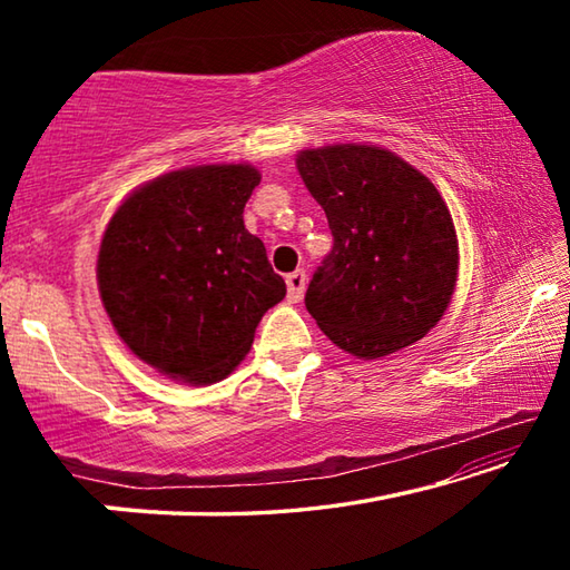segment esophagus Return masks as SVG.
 <instances>
[{
	"label": "esophagus",
	"instance_id": "obj_1",
	"mask_svg": "<svg viewBox=\"0 0 570 570\" xmlns=\"http://www.w3.org/2000/svg\"><path fill=\"white\" fill-rule=\"evenodd\" d=\"M286 288H288V302H302L304 288H306V272L296 268V272L286 274Z\"/></svg>",
	"mask_w": 570,
	"mask_h": 570
}]
</instances>
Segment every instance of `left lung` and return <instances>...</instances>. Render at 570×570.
Instances as JSON below:
<instances>
[{"label": "left lung", "instance_id": "1", "mask_svg": "<svg viewBox=\"0 0 570 570\" xmlns=\"http://www.w3.org/2000/svg\"><path fill=\"white\" fill-rule=\"evenodd\" d=\"M334 248L306 288L320 330L356 360L420 342L455 294L460 250L450 208L397 153L334 142L296 153Z\"/></svg>", "mask_w": 570, "mask_h": 570}]
</instances>
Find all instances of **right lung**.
<instances>
[{
	"mask_svg": "<svg viewBox=\"0 0 570 570\" xmlns=\"http://www.w3.org/2000/svg\"><path fill=\"white\" fill-rule=\"evenodd\" d=\"M258 183L250 163L170 170L128 193L105 226L102 306L122 344L163 377L226 380L286 296L262 238L244 226Z\"/></svg>",
	"mask_w": 570,
	"mask_h": 570,
	"instance_id": "1",
	"label": "right lung"
}]
</instances>
